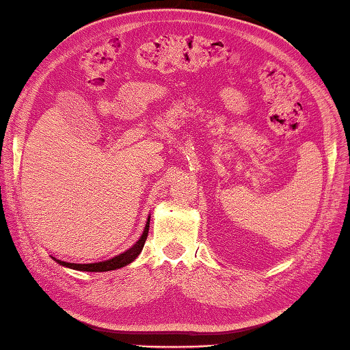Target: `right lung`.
Here are the masks:
<instances>
[{
	"mask_svg": "<svg viewBox=\"0 0 350 350\" xmlns=\"http://www.w3.org/2000/svg\"><path fill=\"white\" fill-rule=\"evenodd\" d=\"M149 221H150V217L147 218L143 235L139 237V240L135 243L132 247H129L127 250H124V252L115 255L109 260H100V261H94V262H69V261L57 260V258H53V256L52 258L61 266L75 269V271H81V272H109V271H115V269L124 267L127 265H131V262L141 254V250H143L144 243L147 240V234H149V224H150Z\"/></svg>",
	"mask_w": 350,
	"mask_h": 350,
	"instance_id": "right-lung-1",
	"label": "right lung"
}]
</instances>
